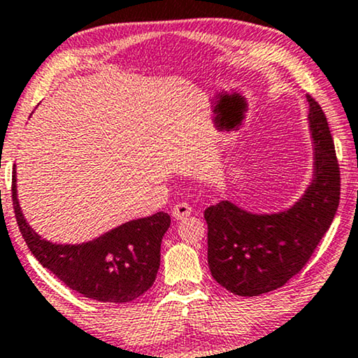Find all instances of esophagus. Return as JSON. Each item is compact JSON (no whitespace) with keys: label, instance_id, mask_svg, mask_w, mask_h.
Masks as SVG:
<instances>
[{"label":"esophagus","instance_id":"obj_1","mask_svg":"<svg viewBox=\"0 0 358 358\" xmlns=\"http://www.w3.org/2000/svg\"><path fill=\"white\" fill-rule=\"evenodd\" d=\"M191 213H193V210H191V206L188 203H178V204H175L172 209V215L177 220L186 219Z\"/></svg>","mask_w":358,"mask_h":358}]
</instances>
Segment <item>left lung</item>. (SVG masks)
Here are the masks:
<instances>
[{"mask_svg":"<svg viewBox=\"0 0 358 358\" xmlns=\"http://www.w3.org/2000/svg\"><path fill=\"white\" fill-rule=\"evenodd\" d=\"M310 103L313 178L289 209L255 214L231 201L204 210L208 263L213 278L240 296L279 289L299 273L331 227L341 196V173L328 120L318 102Z\"/></svg>","mask_w":358,"mask_h":358,"instance_id":"left-lung-1","label":"left lung"}]
</instances>
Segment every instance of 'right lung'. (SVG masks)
<instances>
[{"mask_svg": "<svg viewBox=\"0 0 358 358\" xmlns=\"http://www.w3.org/2000/svg\"><path fill=\"white\" fill-rule=\"evenodd\" d=\"M16 181L14 170L13 206L19 230L38 263L69 289L103 303H128L152 287L160 266V245L170 227L169 214L129 220L85 243H52L27 224Z\"/></svg>", "mask_w": 358, "mask_h": 358, "instance_id": "add662e5", "label": "right lung"}]
</instances>
